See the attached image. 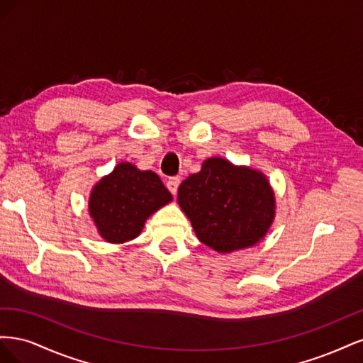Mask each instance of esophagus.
<instances>
[{"label":"esophagus","instance_id":"34e87169","mask_svg":"<svg viewBox=\"0 0 363 363\" xmlns=\"http://www.w3.org/2000/svg\"><path fill=\"white\" fill-rule=\"evenodd\" d=\"M179 186H180V177H171V179L167 182V188L169 189V192H171L172 195H177Z\"/></svg>","mask_w":363,"mask_h":363}]
</instances>
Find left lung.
Listing matches in <instances>:
<instances>
[{
  "label": "left lung",
  "instance_id": "1",
  "mask_svg": "<svg viewBox=\"0 0 363 363\" xmlns=\"http://www.w3.org/2000/svg\"><path fill=\"white\" fill-rule=\"evenodd\" d=\"M179 204L207 247L228 252L257 244L274 219L276 200L265 175L212 157L179 188Z\"/></svg>",
  "mask_w": 363,
  "mask_h": 363
}]
</instances>
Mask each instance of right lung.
<instances>
[{
	"instance_id": "1",
	"label": "right lung",
	"mask_w": 363,
	"mask_h": 363,
	"mask_svg": "<svg viewBox=\"0 0 363 363\" xmlns=\"http://www.w3.org/2000/svg\"><path fill=\"white\" fill-rule=\"evenodd\" d=\"M171 200L156 172L119 163L94 188L89 212L107 242L123 244L139 236L147 218Z\"/></svg>"
}]
</instances>
